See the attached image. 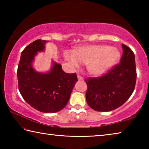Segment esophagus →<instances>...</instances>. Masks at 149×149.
<instances>
[{"mask_svg": "<svg viewBox=\"0 0 149 149\" xmlns=\"http://www.w3.org/2000/svg\"><path fill=\"white\" fill-rule=\"evenodd\" d=\"M77 79L79 81H82L84 80V78H83L81 76H80L79 75H77Z\"/></svg>", "mask_w": 149, "mask_h": 149, "instance_id": "esophagus-1", "label": "esophagus"}]
</instances>
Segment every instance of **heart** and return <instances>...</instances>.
I'll use <instances>...</instances> for the list:
<instances>
[{
    "label": "heart",
    "instance_id": "heart-1",
    "mask_svg": "<svg viewBox=\"0 0 149 149\" xmlns=\"http://www.w3.org/2000/svg\"><path fill=\"white\" fill-rule=\"evenodd\" d=\"M65 59L75 67L86 64L87 72L93 76H99L115 65L120 58L116 48L106 45H87L75 48L72 54L65 52Z\"/></svg>",
    "mask_w": 149,
    "mask_h": 149
}]
</instances>
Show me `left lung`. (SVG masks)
Segmentation results:
<instances>
[{"instance_id": "obj_1", "label": "left lung", "mask_w": 149, "mask_h": 149, "mask_svg": "<svg viewBox=\"0 0 149 149\" xmlns=\"http://www.w3.org/2000/svg\"><path fill=\"white\" fill-rule=\"evenodd\" d=\"M123 54L120 64L102 77L85 79L87 85L88 105L98 112H109L127 101L135 86V54L129 47L122 45Z\"/></svg>"}]
</instances>
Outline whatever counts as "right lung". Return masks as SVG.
I'll return each instance as SVG.
<instances>
[{
	"mask_svg": "<svg viewBox=\"0 0 149 149\" xmlns=\"http://www.w3.org/2000/svg\"><path fill=\"white\" fill-rule=\"evenodd\" d=\"M47 42L38 39L25 48L17 77L19 92L31 107L44 113H55L68 104L77 78L75 74L64 72L62 65L54 60L49 71L40 72L34 69L35 56L45 51Z\"/></svg>",
	"mask_w": 149,
	"mask_h": 149,
	"instance_id": "1",
	"label": "right lung"
}]
</instances>
